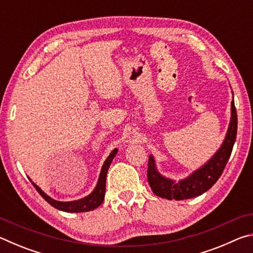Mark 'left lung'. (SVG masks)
I'll list each match as a JSON object with an SVG mask.
<instances>
[{
    "label": "left lung",
    "instance_id": "obj_1",
    "mask_svg": "<svg viewBox=\"0 0 253 253\" xmlns=\"http://www.w3.org/2000/svg\"><path fill=\"white\" fill-rule=\"evenodd\" d=\"M231 122L223 145L203 168L196 170L190 177L177 183L163 177L156 170L153 156H149L147 179L154 193L166 200H186L203 194L215 184L229 161L237 138L238 116L234 101L231 102Z\"/></svg>",
    "mask_w": 253,
    "mask_h": 253
}]
</instances>
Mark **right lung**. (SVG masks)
Masks as SVG:
<instances>
[{
    "label": "right lung",
    "instance_id": "right-lung-1",
    "mask_svg": "<svg viewBox=\"0 0 253 253\" xmlns=\"http://www.w3.org/2000/svg\"><path fill=\"white\" fill-rule=\"evenodd\" d=\"M116 154H117V149H114V151L110 153V155L105 161L104 165H102L100 176H99V179H98V184L96 188L93 190L91 194L85 196L84 199H81L78 201H72V202H59V201L51 199L50 196H48L44 193V192H42L41 188L38 185H36L33 182L32 184L33 186L36 187V190L39 192V194L42 196V198H43L46 202L52 205V207L55 209L61 210V211H65V212H76V213L92 211V210H95L96 208L99 207V205L102 203V201H104L107 172H108L110 163L113 162Z\"/></svg>",
    "mask_w": 253,
    "mask_h": 253
}]
</instances>
